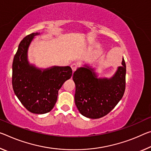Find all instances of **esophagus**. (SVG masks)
Listing matches in <instances>:
<instances>
[{
    "instance_id": "obj_1",
    "label": "esophagus",
    "mask_w": 151,
    "mask_h": 151,
    "mask_svg": "<svg viewBox=\"0 0 151 151\" xmlns=\"http://www.w3.org/2000/svg\"><path fill=\"white\" fill-rule=\"evenodd\" d=\"M70 67H71V68H72V70H73V71L75 72L76 70V68H78V65L75 63H73V64H71Z\"/></svg>"
}]
</instances>
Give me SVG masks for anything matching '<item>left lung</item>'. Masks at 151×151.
I'll list each match as a JSON object with an SVG mask.
<instances>
[{
	"instance_id": "obj_1",
	"label": "left lung",
	"mask_w": 151,
	"mask_h": 151,
	"mask_svg": "<svg viewBox=\"0 0 151 151\" xmlns=\"http://www.w3.org/2000/svg\"><path fill=\"white\" fill-rule=\"evenodd\" d=\"M126 67L124 59L112 77L97 78L95 69L85 64L73 73L75 101L80 113L97 119L109 114L122 98L126 88Z\"/></svg>"
}]
</instances>
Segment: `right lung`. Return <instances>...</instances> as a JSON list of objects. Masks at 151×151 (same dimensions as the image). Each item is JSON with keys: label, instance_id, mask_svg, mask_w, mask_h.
Wrapping results in <instances>:
<instances>
[{"label": "right lung", "instance_id": "obj_1", "mask_svg": "<svg viewBox=\"0 0 151 151\" xmlns=\"http://www.w3.org/2000/svg\"><path fill=\"white\" fill-rule=\"evenodd\" d=\"M32 33L22 40L14 56L12 84L13 91L29 111L44 114L51 111L58 98V91L73 75L70 66L38 68L27 59L29 46L35 35Z\"/></svg>", "mask_w": 151, "mask_h": 151}]
</instances>
